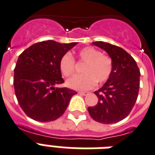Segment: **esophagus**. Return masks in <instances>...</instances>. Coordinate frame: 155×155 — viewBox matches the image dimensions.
<instances>
[{
    "label": "esophagus",
    "instance_id": "34e87169",
    "mask_svg": "<svg viewBox=\"0 0 155 155\" xmlns=\"http://www.w3.org/2000/svg\"><path fill=\"white\" fill-rule=\"evenodd\" d=\"M79 95H87L89 93L87 92V91H78V92Z\"/></svg>",
    "mask_w": 155,
    "mask_h": 155
}]
</instances>
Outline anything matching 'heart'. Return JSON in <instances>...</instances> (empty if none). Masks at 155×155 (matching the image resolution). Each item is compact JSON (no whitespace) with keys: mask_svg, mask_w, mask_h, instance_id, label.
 Segmentation results:
<instances>
[{"mask_svg":"<svg viewBox=\"0 0 155 155\" xmlns=\"http://www.w3.org/2000/svg\"><path fill=\"white\" fill-rule=\"evenodd\" d=\"M79 62L85 63L82 68L83 74L68 79L67 86L73 90H89L95 86L96 82H106L113 71V61L108 55L92 46L81 49L78 52ZM59 68L63 76L70 77L75 71V61L69 53L62 55L59 63Z\"/></svg>","mask_w":155,"mask_h":155,"instance_id":"b5f03b06","label":"heart"}]
</instances>
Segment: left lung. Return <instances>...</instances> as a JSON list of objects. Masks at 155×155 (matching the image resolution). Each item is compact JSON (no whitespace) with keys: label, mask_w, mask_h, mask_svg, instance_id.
<instances>
[{"label":"left lung","mask_w":155,"mask_h":155,"mask_svg":"<svg viewBox=\"0 0 155 155\" xmlns=\"http://www.w3.org/2000/svg\"><path fill=\"white\" fill-rule=\"evenodd\" d=\"M92 44L108 53L113 61V71L103 87L95 91L98 97L96 105L87 109L96 122L117 123L130 114L137 101L140 76L139 68L123 48L104 41Z\"/></svg>","instance_id":"1"}]
</instances>
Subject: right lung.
Segmentation results:
<instances>
[{
	"label": "right lung",
	"instance_id": "obj_1",
	"mask_svg": "<svg viewBox=\"0 0 155 155\" xmlns=\"http://www.w3.org/2000/svg\"><path fill=\"white\" fill-rule=\"evenodd\" d=\"M77 44L45 41L35 43L18 56L14 70L16 98L33 120L51 122L59 118L77 94L66 87H55L64 82L59 68L60 59Z\"/></svg>",
	"mask_w": 155,
	"mask_h": 155
}]
</instances>
